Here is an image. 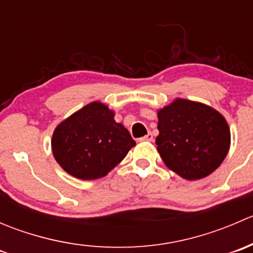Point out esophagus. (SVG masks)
Returning a JSON list of instances; mask_svg holds the SVG:
<instances>
[{"instance_id": "1", "label": "esophagus", "mask_w": 253, "mask_h": 253, "mask_svg": "<svg viewBox=\"0 0 253 253\" xmlns=\"http://www.w3.org/2000/svg\"><path fill=\"white\" fill-rule=\"evenodd\" d=\"M153 141V134L150 133H148V134H145L144 137H142V138H139V142H152Z\"/></svg>"}]
</instances>
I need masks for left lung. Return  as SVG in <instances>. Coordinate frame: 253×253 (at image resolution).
<instances>
[{
    "label": "left lung",
    "instance_id": "obj_1",
    "mask_svg": "<svg viewBox=\"0 0 253 253\" xmlns=\"http://www.w3.org/2000/svg\"><path fill=\"white\" fill-rule=\"evenodd\" d=\"M155 139L163 162L185 180L207 177L218 169L230 148V129L215 109L176 98L158 110Z\"/></svg>",
    "mask_w": 253,
    "mask_h": 253
}]
</instances>
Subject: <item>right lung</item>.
<instances>
[{
	"label": "right lung",
	"mask_w": 253,
	"mask_h": 253,
	"mask_svg": "<svg viewBox=\"0 0 253 253\" xmlns=\"http://www.w3.org/2000/svg\"><path fill=\"white\" fill-rule=\"evenodd\" d=\"M115 112L100 101L83 106L57 125L51 139L56 162L81 180L104 177L136 145Z\"/></svg>",
	"instance_id": "add662e5"
}]
</instances>
